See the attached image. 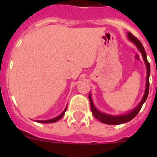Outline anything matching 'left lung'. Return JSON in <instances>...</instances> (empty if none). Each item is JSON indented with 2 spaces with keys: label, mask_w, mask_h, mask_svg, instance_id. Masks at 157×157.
<instances>
[{
  "label": "left lung",
  "mask_w": 157,
  "mask_h": 157,
  "mask_svg": "<svg viewBox=\"0 0 157 157\" xmlns=\"http://www.w3.org/2000/svg\"><path fill=\"white\" fill-rule=\"evenodd\" d=\"M128 38L129 40H131L132 42L134 43V45H136L137 48L139 49L140 53L143 55L144 60L145 62L147 67V81H146V89H145V92H144V97L142 98L141 102L139 103V104L137 106L134 110H132L131 112H128L126 114L120 115V116H112V115L106 114V113H103V112H99L97 108L95 107L94 104L93 103L92 98H91V94H89V99H90V108L91 112L93 113L94 117H95L96 119H98L99 121L103 122L104 124H124L126 122H129V121H131L132 119H134V117H136L138 113L139 112L140 109H141L142 106L145 103V101L147 100V98L148 96L149 92V76H150V63L147 61V54L145 52L144 46L142 45V43L134 36L133 34L130 33H128Z\"/></svg>",
  "instance_id": "8db88e82"
}]
</instances>
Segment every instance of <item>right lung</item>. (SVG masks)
Returning <instances> with one entry per match:
<instances>
[{
	"mask_svg": "<svg viewBox=\"0 0 157 157\" xmlns=\"http://www.w3.org/2000/svg\"><path fill=\"white\" fill-rule=\"evenodd\" d=\"M67 107V106L66 108L64 109L63 112H62L61 114L59 115V116H58L57 117H55V118H53V119H50V120H45V121H36V122H39V123H54V122L58 121L59 120H60L62 117H63V115L65 114V112H66Z\"/></svg>",
	"mask_w": 157,
	"mask_h": 157,
	"instance_id": "obj_1",
	"label": "right lung"
}]
</instances>
